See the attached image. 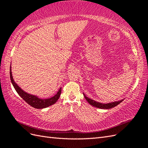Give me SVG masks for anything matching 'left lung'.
<instances>
[{
	"mask_svg": "<svg viewBox=\"0 0 148 148\" xmlns=\"http://www.w3.org/2000/svg\"><path fill=\"white\" fill-rule=\"evenodd\" d=\"M84 95L85 97V99L86 100V101L90 104L91 106L99 108V109H111V108H113L114 107L117 106V105H119V104L121 102H122L124 100L123 99H122L121 100H119V101H116V102L107 103H100L99 102H96L94 100L89 99L88 97H87L84 94Z\"/></svg>",
	"mask_w": 148,
	"mask_h": 148,
	"instance_id": "1",
	"label": "left lung"
}]
</instances>
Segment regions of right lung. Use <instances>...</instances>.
Masks as SVG:
<instances>
[{
	"mask_svg": "<svg viewBox=\"0 0 148 148\" xmlns=\"http://www.w3.org/2000/svg\"><path fill=\"white\" fill-rule=\"evenodd\" d=\"M10 78L12 84L14 86V88H15L19 95L21 98H23L24 101H26V102H27L29 105H30L32 107L36 108V109H44V108H46L50 106L53 105L59 99L61 93H62V88H60L56 95L51 97V98L46 99H40L38 96L29 94V93L24 91L22 88H21L19 86L14 82L12 75L11 66H10Z\"/></svg>",
	"mask_w": 148,
	"mask_h": 148,
	"instance_id": "1",
	"label": "right lung"
}]
</instances>
